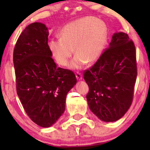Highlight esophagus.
Here are the masks:
<instances>
[{"instance_id":"34e87169","label":"esophagus","mask_w":150,"mask_h":150,"mask_svg":"<svg viewBox=\"0 0 150 150\" xmlns=\"http://www.w3.org/2000/svg\"><path fill=\"white\" fill-rule=\"evenodd\" d=\"M76 77L77 80H79V81H81V80L83 79V75H82L81 73L77 72L76 74Z\"/></svg>"}]
</instances>
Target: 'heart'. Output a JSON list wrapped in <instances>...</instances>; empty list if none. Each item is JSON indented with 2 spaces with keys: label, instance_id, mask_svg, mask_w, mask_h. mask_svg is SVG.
Here are the masks:
<instances>
[{
  "label": "heart",
  "instance_id": "heart-1",
  "mask_svg": "<svg viewBox=\"0 0 150 150\" xmlns=\"http://www.w3.org/2000/svg\"><path fill=\"white\" fill-rule=\"evenodd\" d=\"M61 38L52 39L49 48L58 64L66 66L74 52L69 67L79 69L86 63H92L100 57L108 39L106 24L94 17H85L64 26Z\"/></svg>",
  "mask_w": 150,
  "mask_h": 150
}]
</instances>
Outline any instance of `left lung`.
I'll list each match as a JSON object with an SVG mask.
<instances>
[{"label":"left lung","instance_id":"1","mask_svg":"<svg viewBox=\"0 0 150 150\" xmlns=\"http://www.w3.org/2000/svg\"><path fill=\"white\" fill-rule=\"evenodd\" d=\"M137 76L134 43L125 33H115L108 48L84 73L92 112L106 122L122 118L132 104Z\"/></svg>","mask_w":150,"mask_h":150}]
</instances>
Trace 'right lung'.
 <instances>
[{
  "mask_svg": "<svg viewBox=\"0 0 150 150\" xmlns=\"http://www.w3.org/2000/svg\"><path fill=\"white\" fill-rule=\"evenodd\" d=\"M48 35L45 24H30L13 50L18 96L30 120L44 128L52 126L63 114L67 94L76 83L73 71L57 67Z\"/></svg>",
  "mask_w": 150,
  "mask_h": 150,
  "instance_id": "add662e5",
  "label": "right lung"
}]
</instances>
